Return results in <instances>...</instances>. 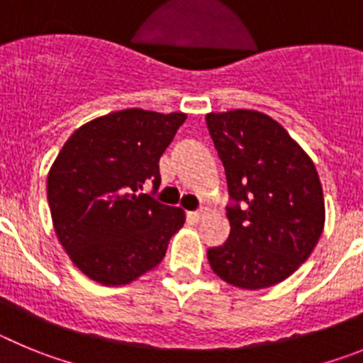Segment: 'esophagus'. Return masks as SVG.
Masks as SVG:
<instances>
[{"label":"esophagus","mask_w":363,"mask_h":363,"mask_svg":"<svg viewBox=\"0 0 363 363\" xmlns=\"http://www.w3.org/2000/svg\"><path fill=\"white\" fill-rule=\"evenodd\" d=\"M205 216H207V213H205V211H196V213H189V214H187L189 220L194 221V223H198V221H201Z\"/></svg>","instance_id":"1"}]
</instances>
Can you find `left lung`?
I'll list each match as a JSON object with an SVG mask.
<instances>
[{
	"mask_svg": "<svg viewBox=\"0 0 363 363\" xmlns=\"http://www.w3.org/2000/svg\"><path fill=\"white\" fill-rule=\"evenodd\" d=\"M205 121L230 196L229 238L207 251L211 269L240 289L280 284L309 258L323 230L316 167L264 112H211Z\"/></svg>",
	"mask_w": 363,
	"mask_h": 363,
	"instance_id": "8db88e82",
	"label": "left lung"
}]
</instances>
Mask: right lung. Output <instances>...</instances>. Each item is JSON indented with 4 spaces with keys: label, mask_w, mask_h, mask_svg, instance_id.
I'll return each mask as SVG.
<instances>
[{
    "label": "right lung",
    "mask_w": 363,
    "mask_h": 363,
    "mask_svg": "<svg viewBox=\"0 0 363 363\" xmlns=\"http://www.w3.org/2000/svg\"><path fill=\"white\" fill-rule=\"evenodd\" d=\"M184 112L125 108L74 130L47 178L56 236L72 264L91 280L125 285L154 269L185 223L143 185H160V156Z\"/></svg>",
    "instance_id": "obj_1"
}]
</instances>
